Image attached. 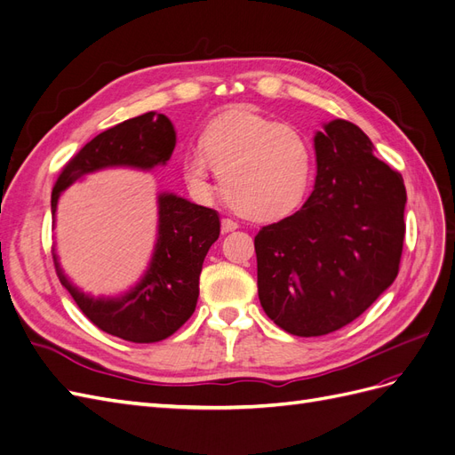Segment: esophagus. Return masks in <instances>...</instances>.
I'll list each match as a JSON object with an SVG mask.
<instances>
[{"mask_svg":"<svg viewBox=\"0 0 455 455\" xmlns=\"http://www.w3.org/2000/svg\"><path fill=\"white\" fill-rule=\"evenodd\" d=\"M235 229H237V222H233V220H229V218H224V220H222V231H224V233L235 231Z\"/></svg>","mask_w":455,"mask_h":455,"instance_id":"obj_1","label":"esophagus"}]
</instances>
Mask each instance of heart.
<instances>
[{
	"label": "heart",
	"instance_id": "b5f03b06",
	"mask_svg": "<svg viewBox=\"0 0 455 455\" xmlns=\"http://www.w3.org/2000/svg\"><path fill=\"white\" fill-rule=\"evenodd\" d=\"M211 169L233 211L254 222H273L304 201L313 149L292 125L251 109H231L206 125L201 151H188L182 159L184 180L194 194H211Z\"/></svg>",
	"mask_w": 455,
	"mask_h": 455
}]
</instances>
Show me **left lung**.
Listing matches in <instances>:
<instances>
[{
	"mask_svg": "<svg viewBox=\"0 0 455 455\" xmlns=\"http://www.w3.org/2000/svg\"><path fill=\"white\" fill-rule=\"evenodd\" d=\"M315 189L301 209L254 237L258 296L284 332L324 336L363 315L398 275L403 176L346 119L315 134Z\"/></svg>",
	"mask_w": 455,
	"mask_h": 455,
	"instance_id": "obj_1",
	"label": "left lung"
}]
</instances>
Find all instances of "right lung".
<instances>
[{
    "mask_svg": "<svg viewBox=\"0 0 455 455\" xmlns=\"http://www.w3.org/2000/svg\"><path fill=\"white\" fill-rule=\"evenodd\" d=\"M176 132L167 116L148 112L94 136L64 164L52 188L51 211L57 214L62 191L81 176L108 167L149 171L172 156ZM157 243L140 283L121 298L94 299L54 269L77 307L104 332L134 343H154L172 336L196 311L203 261L220 235L218 212L174 194H161Z\"/></svg>",
    "mask_w": 455,
    "mask_h": 455,
    "instance_id": "obj_1",
    "label": "right lung"
}]
</instances>
